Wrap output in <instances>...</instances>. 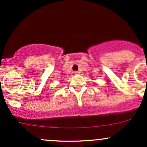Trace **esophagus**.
Here are the masks:
<instances>
[{
	"label": "esophagus",
	"instance_id": "obj_1",
	"mask_svg": "<svg viewBox=\"0 0 147 147\" xmlns=\"http://www.w3.org/2000/svg\"><path fill=\"white\" fill-rule=\"evenodd\" d=\"M74 73H75V75H79L80 72L79 71H75V72H74Z\"/></svg>",
	"mask_w": 147,
	"mask_h": 147
}]
</instances>
